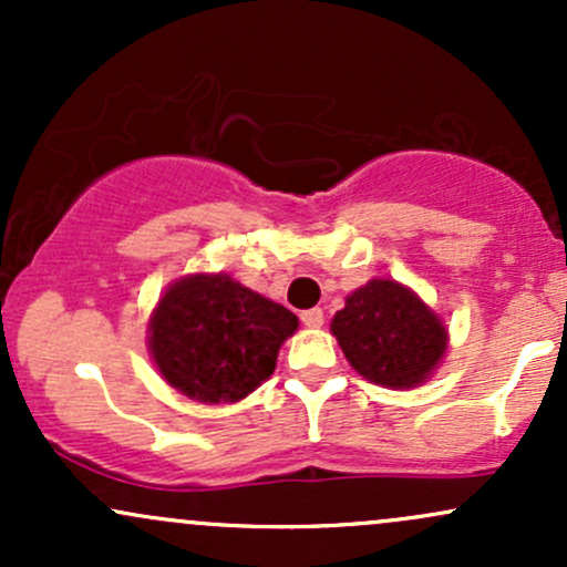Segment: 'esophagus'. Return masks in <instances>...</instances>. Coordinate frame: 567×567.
<instances>
[{"label":"esophagus","instance_id":"34e87169","mask_svg":"<svg viewBox=\"0 0 567 567\" xmlns=\"http://www.w3.org/2000/svg\"><path fill=\"white\" fill-rule=\"evenodd\" d=\"M301 322L306 324V328H322L324 311L322 309H306L301 315Z\"/></svg>","mask_w":567,"mask_h":567}]
</instances>
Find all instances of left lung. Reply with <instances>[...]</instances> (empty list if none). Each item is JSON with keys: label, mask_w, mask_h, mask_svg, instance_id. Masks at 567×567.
<instances>
[{"label": "left lung", "mask_w": 567, "mask_h": 567, "mask_svg": "<svg viewBox=\"0 0 567 567\" xmlns=\"http://www.w3.org/2000/svg\"><path fill=\"white\" fill-rule=\"evenodd\" d=\"M330 330L357 373L392 389L429 379L447 347L437 315L394 279H370L351 292Z\"/></svg>", "instance_id": "obj_1"}]
</instances>
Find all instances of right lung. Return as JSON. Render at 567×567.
I'll return each instance as SVG.
<instances>
[{"label":"right lung","instance_id":"obj_1","mask_svg":"<svg viewBox=\"0 0 567 567\" xmlns=\"http://www.w3.org/2000/svg\"><path fill=\"white\" fill-rule=\"evenodd\" d=\"M298 317L226 275H194L162 296L148 349L162 379L194 400L237 402L277 368Z\"/></svg>","mask_w":567,"mask_h":567}]
</instances>
